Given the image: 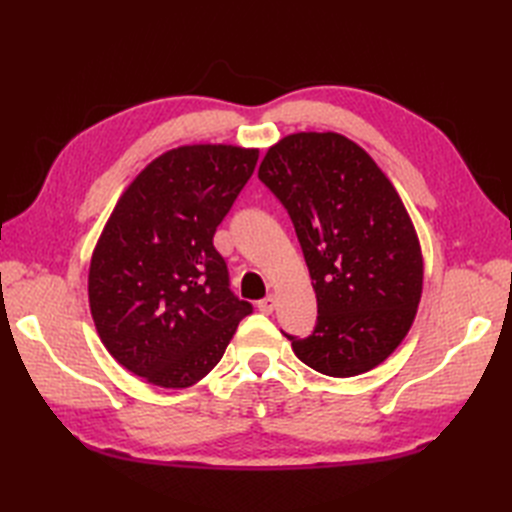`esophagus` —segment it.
I'll use <instances>...</instances> for the list:
<instances>
[{
  "instance_id": "esophagus-1",
  "label": "esophagus",
  "mask_w": 512,
  "mask_h": 512,
  "mask_svg": "<svg viewBox=\"0 0 512 512\" xmlns=\"http://www.w3.org/2000/svg\"><path fill=\"white\" fill-rule=\"evenodd\" d=\"M275 303H277V301H275V297L271 294V297H265V299L258 301V309H260L262 314H271L273 309H275Z\"/></svg>"
}]
</instances>
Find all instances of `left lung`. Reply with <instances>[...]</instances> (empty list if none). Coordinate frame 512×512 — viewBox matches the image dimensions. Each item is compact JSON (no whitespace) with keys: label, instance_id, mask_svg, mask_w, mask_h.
Listing matches in <instances>:
<instances>
[{"label":"left lung","instance_id":"1","mask_svg":"<svg viewBox=\"0 0 512 512\" xmlns=\"http://www.w3.org/2000/svg\"><path fill=\"white\" fill-rule=\"evenodd\" d=\"M258 179L297 230L316 290L312 335H286L324 376L350 378L380 365L412 327L423 292V254L393 183L350 138L284 136Z\"/></svg>","mask_w":512,"mask_h":512}]
</instances>
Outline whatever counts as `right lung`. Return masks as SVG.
Masks as SVG:
<instances>
[{"instance_id": "1", "label": "right lung", "mask_w": 512, "mask_h": 512, "mask_svg": "<svg viewBox=\"0 0 512 512\" xmlns=\"http://www.w3.org/2000/svg\"><path fill=\"white\" fill-rule=\"evenodd\" d=\"M258 162V149L183 145L121 194L89 265V307L113 359L164 389L220 363L254 312L228 288L213 235Z\"/></svg>"}]
</instances>
